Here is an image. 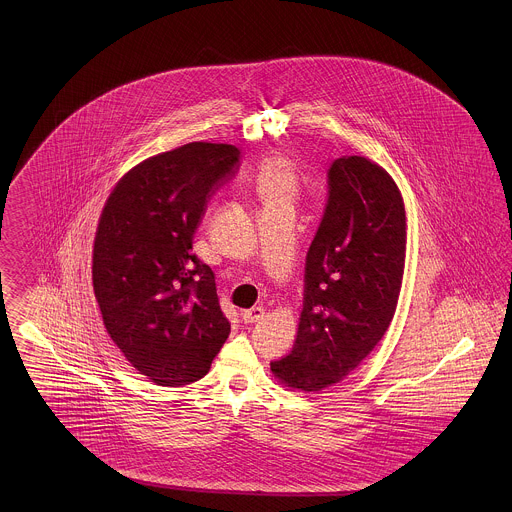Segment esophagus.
I'll use <instances>...</instances> for the list:
<instances>
[{
  "mask_svg": "<svg viewBox=\"0 0 512 512\" xmlns=\"http://www.w3.org/2000/svg\"><path fill=\"white\" fill-rule=\"evenodd\" d=\"M263 317H265V309H263V307H253V309H247V311L242 313V320L247 322V324L259 322Z\"/></svg>",
  "mask_w": 512,
  "mask_h": 512,
  "instance_id": "34e87169",
  "label": "esophagus"
}]
</instances>
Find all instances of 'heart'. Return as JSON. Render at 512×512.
<instances>
[{"label": "heart", "mask_w": 512, "mask_h": 512, "mask_svg": "<svg viewBox=\"0 0 512 512\" xmlns=\"http://www.w3.org/2000/svg\"><path fill=\"white\" fill-rule=\"evenodd\" d=\"M257 190L265 205H292L295 178L284 159H268L257 176Z\"/></svg>", "instance_id": "b5f03b06"}]
</instances>
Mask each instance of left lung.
I'll use <instances>...</instances> for the list:
<instances>
[{"label":"left lung","mask_w":512,"mask_h":512,"mask_svg":"<svg viewBox=\"0 0 512 512\" xmlns=\"http://www.w3.org/2000/svg\"><path fill=\"white\" fill-rule=\"evenodd\" d=\"M328 197L305 259L293 349L272 361L295 390L338 384L382 340L405 268V207L390 174L359 155L328 169Z\"/></svg>","instance_id":"left-lung-1"}]
</instances>
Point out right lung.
Wrapping results in <instances>:
<instances>
[{
  "label": "right lung",
  "mask_w": 512,
  "mask_h": 512,
  "mask_svg": "<svg viewBox=\"0 0 512 512\" xmlns=\"http://www.w3.org/2000/svg\"><path fill=\"white\" fill-rule=\"evenodd\" d=\"M238 169V147L192 142L134 167L103 207L92 267L103 324L159 386L203 378L230 334L215 274L192 247L209 199Z\"/></svg>",
  "instance_id": "add662e5"
}]
</instances>
